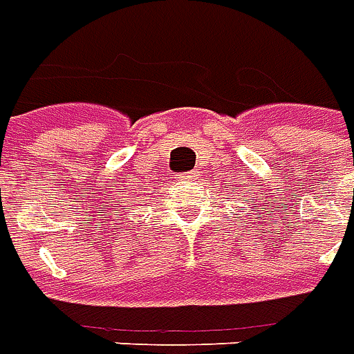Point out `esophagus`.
Listing matches in <instances>:
<instances>
[{"label": "esophagus", "instance_id": "34e87169", "mask_svg": "<svg viewBox=\"0 0 354 354\" xmlns=\"http://www.w3.org/2000/svg\"><path fill=\"white\" fill-rule=\"evenodd\" d=\"M190 177H192V174H183V179L185 180H190Z\"/></svg>", "mask_w": 354, "mask_h": 354}]
</instances>
